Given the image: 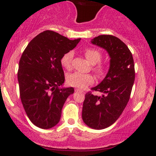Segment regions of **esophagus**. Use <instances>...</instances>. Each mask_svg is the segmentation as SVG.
<instances>
[{"label":"esophagus","instance_id":"34e87169","mask_svg":"<svg viewBox=\"0 0 156 156\" xmlns=\"http://www.w3.org/2000/svg\"><path fill=\"white\" fill-rule=\"evenodd\" d=\"M75 92H80V93H82V94H84V92L83 90H81L78 89V88H75Z\"/></svg>","mask_w":156,"mask_h":156}]
</instances>
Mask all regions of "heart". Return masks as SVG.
<instances>
[{"instance_id":"b5f03b06","label":"heart","mask_w":156,"mask_h":156,"mask_svg":"<svg viewBox=\"0 0 156 156\" xmlns=\"http://www.w3.org/2000/svg\"><path fill=\"white\" fill-rule=\"evenodd\" d=\"M84 55L87 60L92 64L98 63L102 59L101 53L98 50L94 48L86 49L84 50ZM72 58H73V52L72 51H69L64 53L60 59L61 65L62 66V67L66 69H70L72 68ZM95 70L97 71L99 75H103L104 72V69L101 66L95 67ZM66 81L69 85L72 86V87L84 88L94 82V78L90 74L75 72L67 75Z\"/></svg>"}]
</instances>
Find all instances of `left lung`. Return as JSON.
I'll return each instance as SVG.
<instances>
[{
	"label": "left lung",
	"instance_id": "8db88e82",
	"mask_svg": "<svg viewBox=\"0 0 156 156\" xmlns=\"http://www.w3.org/2000/svg\"><path fill=\"white\" fill-rule=\"evenodd\" d=\"M91 43L107 51L110 65L104 79L91 88L102 96L85 94L82 119L90 128L102 130L114 124L126 107L135 79L134 63L131 52L117 37L103 34Z\"/></svg>",
	"mask_w": 156,
	"mask_h": 156
}]
</instances>
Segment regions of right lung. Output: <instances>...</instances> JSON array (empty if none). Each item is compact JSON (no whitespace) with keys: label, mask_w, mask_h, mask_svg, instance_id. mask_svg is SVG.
<instances>
[{"label":"right lung","mask_w":156,"mask_h":156,"mask_svg":"<svg viewBox=\"0 0 156 156\" xmlns=\"http://www.w3.org/2000/svg\"><path fill=\"white\" fill-rule=\"evenodd\" d=\"M80 40L48 30L34 37L22 54L17 74L20 98L35 126L50 129L59 123L62 106L74 93L73 87H60L65 81L60 59Z\"/></svg>","instance_id":"add662e5"}]
</instances>
